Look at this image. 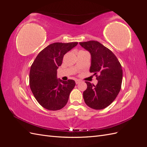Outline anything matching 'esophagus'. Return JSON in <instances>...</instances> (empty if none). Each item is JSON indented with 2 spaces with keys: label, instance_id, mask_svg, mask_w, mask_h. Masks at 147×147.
I'll return each instance as SVG.
<instances>
[{
  "label": "esophagus",
  "instance_id": "obj_1",
  "mask_svg": "<svg viewBox=\"0 0 147 147\" xmlns=\"http://www.w3.org/2000/svg\"><path fill=\"white\" fill-rule=\"evenodd\" d=\"M80 82V80H75V83L76 84H78Z\"/></svg>",
  "mask_w": 147,
  "mask_h": 147
}]
</instances>
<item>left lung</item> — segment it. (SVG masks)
Returning <instances> with one entry per match:
<instances>
[{"instance_id":"8db88e82","label":"left lung","mask_w":147,"mask_h":147,"mask_svg":"<svg viewBox=\"0 0 147 147\" xmlns=\"http://www.w3.org/2000/svg\"><path fill=\"white\" fill-rule=\"evenodd\" d=\"M90 53V72L98 80L96 85L85 82L87 89L83 92V99L90 108L101 110L106 108L116 99L121 90L123 70L121 64L113 52L97 41L80 42Z\"/></svg>"}]
</instances>
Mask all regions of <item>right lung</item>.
Segmentation results:
<instances>
[{
  "mask_svg": "<svg viewBox=\"0 0 147 147\" xmlns=\"http://www.w3.org/2000/svg\"><path fill=\"white\" fill-rule=\"evenodd\" d=\"M78 42L51 43L43 49L30 67L29 85L37 102L50 110L63 109L67 103L70 92L75 86L73 80L57 78V69L65 53Z\"/></svg>",
  "mask_w": 147,
  "mask_h": 147,
  "instance_id": "add662e5",
  "label": "right lung"
}]
</instances>
